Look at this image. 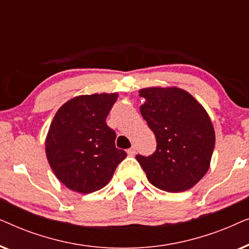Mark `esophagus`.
I'll return each mask as SVG.
<instances>
[{"label":"esophagus","instance_id":"esophagus-1","mask_svg":"<svg viewBox=\"0 0 249 249\" xmlns=\"http://www.w3.org/2000/svg\"><path fill=\"white\" fill-rule=\"evenodd\" d=\"M127 153H128L129 156H134L136 154V147H135V146H132L131 148H129Z\"/></svg>","mask_w":249,"mask_h":249}]
</instances>
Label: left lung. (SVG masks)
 <instances>
[{"label": "left lung", "instance_id": "left-lung-1", "mask_svg": "<svg viewBox=\"0 0 249 249\" xmlns=\"http://www.w3.org/2000/svg\"><path fill=\"white\" fill-rule=\"evenodd\" d=\"M139 108L156 137V151L136 159L148 181L168 193L193 188L209 171L215 132L203 105L176 86L139 89Z\"/></svg>", "mask_w": 249, "mask_h": 249}]
</instances>
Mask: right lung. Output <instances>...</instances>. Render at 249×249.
<instances>
[{"mask_svg": "<svg viewBox=\"0 0 249 249\" xmlns=\"http://www.w3.org/2000/svg\"><path fill=\"white\" fill-rule=\"evenodd\" d=\"M118 95H79L54 115L45 153L54 175L67 188L81 194L102 189L127 156L115 147L117 135L105 122Z\"/></svg>", "mask_w": 249, "mask_h": 249, "instance_id": "1", "label": "right lung"}]
</instances>
